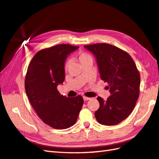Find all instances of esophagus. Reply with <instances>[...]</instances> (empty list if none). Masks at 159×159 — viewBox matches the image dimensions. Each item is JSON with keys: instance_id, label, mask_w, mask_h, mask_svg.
Listing matches in <instances>:
<instances>
[{"instance_id": "34e87169", "label": "esophagus", "mask_w": 159, "mask_h": 159, "mask_svg": "<svg viewBox=\"0 0 159 159\" xmlns=\"http://www.w3.org/2000/svg\"><path fill=\"white\" fill-rule=\"evenodd\" d=\"M91 99V98H88V97H86V96H83V100L85 101H87V100H89Z\"/></svg>"}]
</instances>
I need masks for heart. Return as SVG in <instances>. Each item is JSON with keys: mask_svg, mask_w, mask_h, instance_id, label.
I'll return each mask as SVG.
<instances>
[{"mask_svg": "<svg viewBox=\"0 0 159 159\" xmlns=\"http://www.w3.org/2000/svg\"><path fill=\"white\" fill-rule=\"evenodd\" d=\"M77 59L80 62V64H83L85 61H87L92 60V57L90 56V55H89L87 52H82L78 53ZM69 66H70V62L66 61L65 63V66H64V67H65V70H67V69H68Z\"/></svg>", "mask_w": 159, "mask_h": 159, "instance_id": "heart-1", "label": "heart"}]
</instances>
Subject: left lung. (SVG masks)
Wrapping results in <instances>:
<instances>
[{
	"label": "left lung",
	"mask_w": 159,
	"mask_h": 159,
	"mask_svg": "<svg viewBox=\"0 0 159 159\" xmlns=\"http://www.w3.org/2000/svg\"><path fill=\"white\" fill-rule=\"evenodd\" d=\"M85 48L96 57L101 79L109 84L111 96L98 97L100 107L95 112L98 122L113 126L124 120L135 107L139 96L140 74L128 52L117 47L100 43Z\"/></svg>",
	"instance_id": "1"
}]
</instances>
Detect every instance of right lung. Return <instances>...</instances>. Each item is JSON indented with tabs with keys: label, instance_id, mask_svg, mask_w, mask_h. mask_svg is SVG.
Masks as SVG:
<instances>
[{
	"label": "right lung",
	"instance_id": "right-lung-1",
	"mask_svg": "<svg viewBox=\"0 0 159 159\" xmlns=\"http://www.w3.org/2000/svg\"><path fill=\"white\" fill-rule=\"evenodd\" d=\"M78 48L63 43L39 50L26 72L25 85L30 103L40 119L56 129L73 126L83 104L81 96L67 98L57 90L65 79L67 56Z\"/></svg>",
	"mask_w": 159,
	"mask_h": 159
}]
</instances>
